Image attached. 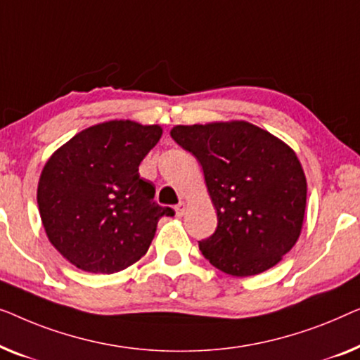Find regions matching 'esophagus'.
Returning <instances> with one entry per match:
<instances>
[{
	"label": "esophagus",
	"mask_w": 360,
	"mask_h": 360,
	"mask_svg": "<svg viewBox=\"0 0 360 360\" xmlns=\"http://www.w3.org/2000/svg\"><path fill=\"white\" fill-rule=\"evenodd\" d=\"M174 212H176V215H178V217L184 215V212H186V204H184V202H179V204L174 207Z\"/></svg>",
	"instance_id": "esophagus-1"
}]
</instances>
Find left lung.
<instances>
[{
  "mask_svg": "<svg viewBox=\"0 0 360 360\" xmlns=\"http://www.w3.org/2000/svg\"><path fill=\"white\" fill-rule=\"evenodd\" d=\"M171 136L200 163L217 210L214 235L199 241L205 259L236 277L276 266L305 215L307 179L293 150L243 120L176 125Z\"/></svg>",
  "mask_w": 360,
  "mask_h": 360,
  "instance_id": "8db88e82",
  "label": "left lung"
}]
</instances>
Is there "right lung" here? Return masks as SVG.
<instances>
[{
  "instance_id": "add662e5",
  "label": "right lung",
  "mask_w": 360,
  "mask_h": 360,
  "mask_svg": "<svg viewBox=\"0 0 360 360\" xmlns=\"http://www.w3.org/2000/svg\"><path fill=\"white\" fill-rule=\"evenodd\" d=\"M161 131L110 120L79 131L44 166L40 219L50 243L78 269L114 274L131 266L148 251L161 217L174 215L139 174Z\"/></svg>"
}]
</instances>
